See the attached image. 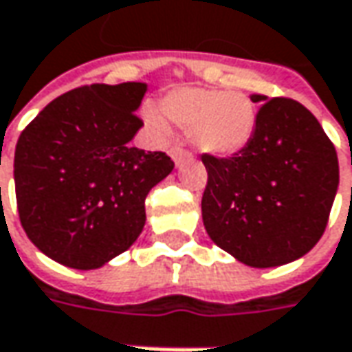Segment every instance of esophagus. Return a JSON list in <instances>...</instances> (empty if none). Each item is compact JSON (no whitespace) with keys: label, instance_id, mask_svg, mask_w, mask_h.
Returning <instances> with one entry per match:
<instances>
[{"label":"esophagus","instance_id":"obj_1","mask_svg":"<svg viewBox=\"0 0 352 352\" xmlns=\"http://www.w3.org/2000/svg\"><path fill=\"white\" fill-rule=\"evenodd\" d=\"M171 157H173L175 165H181L188 157V153L185 152V150H181V148H173V150H171Z\"/></svg>","mask_w":352,"mask_h":352}]
</instances>
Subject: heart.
<instances>
[{
  "mask_svg": "<svg viewBox=\"0 0 352 352\" xmlns=\"http://www.w3.org/2000/svg\"><path fill=\"white\" fill-rule=\"evenodd\" d=\"M162 113L179 128L190 130L200 152L218 157L243 150L257 124L255 104L239 91L181 87L165 95Z\"/></svg>",
  "mask_w": 352,
  "mask_h": 352,
  "instance_id": "b5f03b06",
  "label": "heart"
}]
</instances>
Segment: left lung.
<instances>
[{
  "instance_id": "8db88e82",
  "label": "left lung",
  "mask_w": 352,
  "mask_h": 352,
  "mask_svg": "<svg viewBox=\"0 0 352 352\" xmlns=\"http://www.w3.org/2000/svg\"><path fill=\"white\" fill-rule=\"evenodd\" d=\"M261 104L249 144L232 157L202 153L208 181L202 222L218 248L249 267L300 259L325 232L339 162L304 104L253 95Z\"/></svg>"
}]
</instances>
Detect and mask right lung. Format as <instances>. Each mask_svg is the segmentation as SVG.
Masks as SVG:
<instances>
[{"instance_id":"right-lung-1","label":"right lung","mask_w":352,"mask_h":352,"mask_svg":"<svg viewBox=\"0 0 352 352\" xmlns=\"http://www.w3.org/2000/svg\"><path fill=\"white\" fill-rule=\"evenodd\" d=\"M146 83H93L60 95L21 132L15 195L32 243L72 269H99L146 224V197L175 164L130 146Z\"/></svg>"}]
</instances>
